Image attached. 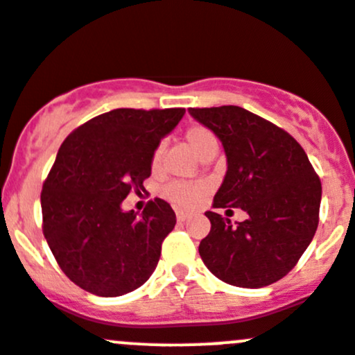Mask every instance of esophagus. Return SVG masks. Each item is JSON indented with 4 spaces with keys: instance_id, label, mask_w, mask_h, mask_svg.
I'll return each instance as SVG.
<instances>
[{
    "instance_id": "34e87169",
    "label": "esophagus",
    "mask_w": 355,
    "mask_h": 355,
    "mask_svg": "<svg viewBox=\"0 0 355 355\" xmlns=\"http://www.w3.org/2000/svg\"><path fill=\"white\" fill-rule=\"evenodd\" d=\"M190 218V214L189 212H184V211H177V219L180 223H184V221H187V219Z\"/></svg>"
}]
</instances>
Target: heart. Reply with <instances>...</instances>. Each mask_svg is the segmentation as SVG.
I'll return each instance as SVG.
<instances>
[{"label": "heart", "mask_w": 355, "mask_h": 355, "mask_svg": "<svg viewBox=\"0 0 355 355\" xmlns=\"http://www.w3.org/2000/svg\"><path fill=\"white\" fill-rule=\"evenodd\" d=\"M185 141L189 143V146L200 156L209 155V153L216 151L218 149V139H216L214 132L211 129H207L206 125L200 124H192L185 129ZM162 159H163V144H158L155 148L151 155V170L159 171L162 168ZM211 185L206 180H192V182H171L168 184L165 190H163V196L166 197L170 202L177 204L180 207H192L202 199L204 196H207Z\"/></svg>", "instance_id": "b5f03b06"}]
</instances>
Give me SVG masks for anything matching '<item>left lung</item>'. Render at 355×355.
Instances as JSON below:
<instances>
[{
	"label": "left lung",
	"mask_w": 355,
	"mask_h": 355,
	"mask_svg": "<svg viewBox=\"0 0 355 355\" xmlns=\"http://www.w3.org/2000/svg\"><path fill=\"white\" fill-rule=\"evenodd\" d=\"M221 139L227 158L223 185L206 216L211 231L199 245L206 267L226 284L270 286L293 270L320 221L322 182L301 144L272 122L236 105L189 109ZM241 207L230 223L218 208Z\"/></svg>",
	"instance_id": "left-lung-1"
}]
</instances>
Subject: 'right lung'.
<instances>
[{
  "label": "right lung",
  "mask_w": 355,
  "mask_h": 355,
  "mask_svg": "<svg viewBox=\"0 0 355 355\" xmlns=\"http://www.w3.org/2000/svg\"><path fill=\"white\" fill-rule=\"evenodd\" d=\"M185 109H115L89 119L64 139L42 185V231L55 262L81 289L115 297L155 272L175 227L173 209L149 200L143 214L122 200L144 190L151 155Z\"/></svg>",
  "instance_id": "1"
}]
</instances>
